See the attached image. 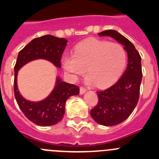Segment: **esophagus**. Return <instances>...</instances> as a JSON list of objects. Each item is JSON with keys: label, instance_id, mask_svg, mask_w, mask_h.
Here are the masks:
<instances>
[{"label": "esophagus", "instance_id": "obj_1", "mask_svg": "<svg viewBox=\"0 0 159 159\" xmlns=\"http://www.w3.org/2000/svg\"><path fill=\"white\" fill-rule=\"evenodd\" d=\"M86 92H87V89H86V88H83V87H81V88H80V93L81 95H83V94H84Z\"/></svg>", "mask_w": 159, "mask_h": 159}]
</instances>
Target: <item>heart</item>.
Listing matches in <instances>:
<instances>
[{
  "label": "heart",
  "instance_id": "b5f03b06",
  "mask_svg": "<svg viewBox=\"0 0 159 159\" xmlns=\"http://www.w3.org/2000/svg\"><path fill=\"white\" fill-rule=\"evenodd\" d=\"M127 60V52L120 43L90 38L75 46L74 55L63 58L62 66L73 80H77L87 67L85 82L104 88L121 76Z\"/></svg>",
  "mask_w": 159,
  "mask_h": 159
}]
</instances>
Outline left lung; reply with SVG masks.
<instances>
[{
	"label": "left lung",
	"instance_id": "1",
	"mask_svg": "<svg viewBox=\"0 0 159 159\" xmlns=\"http://www.w3.org/2000/svg\"><path fill=\"white\" fill-rule=\"evenodd\" d=\"M100 36H111L123 45L127 53V67L116 84L105 91L97 92L99 102L91 110V116L96 123L111 127L123 123L130 116L139 98L141 85V57L134 44L116 30L98 33Z\"/></svg>",
	"mask_w": 159,
	"mask_h": 159
}]
</instances>
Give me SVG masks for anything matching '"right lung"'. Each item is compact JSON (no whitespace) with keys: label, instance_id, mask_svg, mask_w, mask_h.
I'll list each match as a JSON object with an SVG mask.
<instances>
[{"label":"right lung","instance_id":"1","mask_svg":"<svg viewBox=\"0 0 159 159\" xmlns=\"http://www.w3.org/2000/svg\"><path fill=\"white\" fill-rule=\"evenodd\" d=\"M67 40L52 35L35 38L25 46L17 56L14 67V95L20 110L28 119L40 127H48L61 121L64 116L65 103L71 95L80 94V88L74 84H67L57 77L52 92L44 99L32 102L25 99L17 87V74L24 65L30 61L43 59L52 63L57 67H61L60 60L67 46Z\"/></svg>","mask_w":159,"mask_h":159}]
</instances>
